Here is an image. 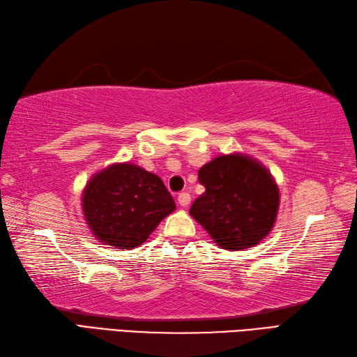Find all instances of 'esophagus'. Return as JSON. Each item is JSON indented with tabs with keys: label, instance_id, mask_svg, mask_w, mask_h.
<instances>
[{
	"label": "esophagus",
	"instance_id": "34e87169",
	"mask_svg": "<svg viewBox=\"0 0 357 357\" xmlns=\"http://www.w3.org/2000/svg\"><path fill=\"white\" fill-rule=\"evenodd\" d=\"M178 203H180V206H183V208H188V206L191 204V195H189L188 192H181L178 195Z\"/></svg>",
	"mask_w": 357,
	"mask_h": 357
}]
</instances>
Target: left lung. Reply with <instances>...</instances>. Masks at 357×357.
Wrapping results in <instances>:
<instances>
[{"instance_id":"1","label":"left lung","mask_w":357,"mask_h":357,"mask_svg":"<svg viewBox=\"0 0 357 357\" xmlns=\"http://www.w3.org/2000/svg\"><path fill=\"white\" fill-rule=\"evenodd\" d=\"M206 191L189 215L225 250L255 248L272 232L280 209V188L258 158L220 154L199 171Z\"/></svg>"}]
</instances>
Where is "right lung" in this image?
<instances>
[{"mask_svg": "<svg viewBox=\"0 0 357 357\" xmlns=\"http://www.w3.org/2000/svg\"><path fill=\"white\" fill-rule=\"evenodd\" d=\"M84 220L94 238L113 249L144 244L158 223L176 211L162 178L122 162L94 172L82 191Z\"/></svg>", "mask_w": 357, "mask_h": 357, "instance_id": "right-lung-1", "label": "right lung"}]
</instances>
